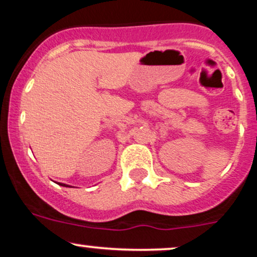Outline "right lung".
Listing matches in <instances>:
<instances>
[{
	"instance_id": "obj_1",
	"label": "right lung",
	"mask_w": 257,
	"mask_h": 257,
	"mask_svg": "<svg viewBox=\"0 0 257 257\" xmlns=\"http://www.w3.org/2000/svg\"><path fill=\"white\" fill-rule=\"evenodd\" d=\"M58 185H61V186H63V187H70V186L65 185V183H58Z\"/></svg>"
}]
</instances>
